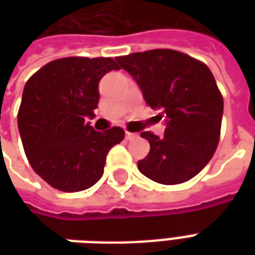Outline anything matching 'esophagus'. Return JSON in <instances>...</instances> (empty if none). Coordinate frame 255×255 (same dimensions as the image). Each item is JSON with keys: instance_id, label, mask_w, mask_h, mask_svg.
Returning <instances> with one entry per match:
<instances>
[{"instance_id": "esophagus-1", "label": "esophagus", "mask_w": 255, "mask_h": 255, "mask_svg": "<svg viewBox=\"0 0 255 255\" xmlns=\"http://www.w3.org/2000/svg\"><path fill=\"white\" fill-rule=\"evenodd\" d=\"M136 136H138V135H136V133H133V132H126V139H127V140H132V139H135L136 138Z\"/></svg>"}]
</instances>
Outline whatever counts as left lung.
Returning <instances> with one entry per match:
<instances>
[{
  "mask_svg": "<svg viewBox=\"0 0 255 255\" xmlns=\"http://www.w3.org/2000/svg\"><path fill=\"white\" fill-rule=\"evenodd\" d=\"M138 83L146 104L165 117L164 136L144 131L149 154L138 161L144 176L179 184L202 171L217 149L224 101L213 73L184 53L154 49L117 57Z\"/></svg>",
  "mask_w": 255,
  "mask_h": 255,
  "instance_id": "obj_1",
  "label": "left lung"
}]
</instances>
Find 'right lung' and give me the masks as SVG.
I'll return each instance as SVG.
<instances>
[{"mask_svg":"<svg viewBox=\"0 0 255 255\" xmlns=\"http://www.w3.org/2000/svg\"><path fill=\"white\" fill-rule=\"evenodd\" d=\"M120 69L111 57L54 60L31 76L23 90L17 126L30 165L60 191H83L104 173L106 155L124 139L113 127L95 131L86 117L98 106L102 76Z\"/></svg>","mask_w":255,"mask_h":255,"instance_id":"add662e5","label":"right lung"}]
</instances>
